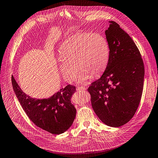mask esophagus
Segmentation results:
<instances>
[{
  "mask_svg": "<svg viewBox=\"0 0 158 158\" xmlns=\"http://www.w3.org/2000/svg\"><path fill=\"white\" fill-rule=\"evenodd\" d=\"M86 89V87H84V86H79L77 88V91H80V90H85Z\"/></svg>",
  "mask_w": 158,
  "mask_h": 158,
  "instance_id": "34e87169",
  "label": "esophagus"
}]
</instances>
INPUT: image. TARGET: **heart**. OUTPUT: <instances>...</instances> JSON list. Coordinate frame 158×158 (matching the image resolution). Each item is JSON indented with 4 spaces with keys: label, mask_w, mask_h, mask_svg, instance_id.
Listing matches in <instances>:
<instances>
[{
    "label": "heart",
    "mask_w": 158,
    "mask_h": 158,
    "mask_svg": "<svg viewBox=\"0 0 158 158\" xmlns=\"http://www.w3.org/2000/svg\"><path fill=\"white\" fill-rule=\"evenodd\" d=\"M110 56L108 41L99 34L78 32L60 45L58 67L64 79L71 82L78 70L79 82L97 77L106 69Z\"/></svg>",
    "instance_id": "obj_1"
}]
</instances>
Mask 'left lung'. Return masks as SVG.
Segmentation results:
<instances>
[{
    "label": "left lung",
    "instance_id": "left-lung-1",
    "mask_svg": "<svg viewBox=\"0 0 158 158\" xmlns=\"http://www.w3.org/2000/svg\"><path fill=\"white\" fill-rule=\"evenodd\" d=\"M109 23L106 30L110 47L108 64L88 91L98 118L109 127H119L130 121L139 107L145 71L134 41L116 22Z\"/></svg>",
    "mask_w": 158,
    "mask_h": 158
}]
</instances>
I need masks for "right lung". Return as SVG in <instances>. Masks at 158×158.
Here are the masks:
<instances>
[{"instance_id": "1", "label": "right lung", "mask_w": 158, "mask_h": 158, "mask_svg": "<svg viewBox=\"0 0 158 158\" xmlns=\"http://www.w3.org/2000/svg\"><path fill=\"white\" fill-rule=\"evenodd\" d=\"M11 80L20 105L37 127L55 135L64 133L71 127L76 115V109L70 101L76 91L74 86L69 85L48 98L36 99L27 95L13 76Z\"/></svg>"}]
</instances>
